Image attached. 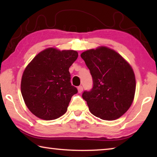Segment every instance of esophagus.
I'll return each mask as SVG.
<instances>
[{
  "mask_svg": "<svg viewBox=\"0 0 157 157\" xmlns=\"http://www.w3.org/2000/svg\"><path fill=\"white\" fill-rule=\"evenodd\" d=\"M78 93L79 94H80L82 91H83V87L82 86H79L78 87Z\"/></svg>",
  "mask_w": 157,
  "mask_h": 157,
  "instance_id": "esophagus-1",
  "label": "esophagus"
}]
</instances>
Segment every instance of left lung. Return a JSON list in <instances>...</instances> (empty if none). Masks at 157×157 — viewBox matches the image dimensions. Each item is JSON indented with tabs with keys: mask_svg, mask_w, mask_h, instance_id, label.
<instances>
[{
	"mask_svg": "<svg viewBox=\"0 0 157 157\" xmlns=\"http://www.w3.org/2000/svg\"><path fill=\"white\" fill-rule=\"evenodd\" d=\"M81 57L93 78L91 91L82 94L89 111L102 120L120 118L132 105L136 91L131 66L115 50L105 46L84 51Z\"/></svg>",
	"mask_w": 157,
	"mask_h": 157,
	"instance_id": "left-lung-1",
	"label": "left lung"
}]
</instances>
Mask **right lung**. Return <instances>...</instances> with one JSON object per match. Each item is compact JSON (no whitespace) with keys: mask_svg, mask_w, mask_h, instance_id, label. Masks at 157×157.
<instances>
[{"mask_svg":"<svg viewBox=\"0 0 157 157\" xmlns=\"http://www.w3.org/2000/svg\"><path fill=\"white\" fill-rule=\"evenodd\" d=\"M78 57L75 50L49 48L27 66L21 79V94L34 116L50 121L66 112L71 98L78 93L68 71Z\"/></svg>","mask_w":157,"mask_h":157,"instance_id":"1","label":"right lung"}]
</instances>
